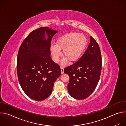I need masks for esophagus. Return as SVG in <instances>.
<instances>
[{"mask_svg":"<svg viewBox=\"0 0 126 126\" xmlns=\"http://www.w3.org/2000/svg\"><path fill=\"white\" fill-rule=\"evenodd\" d=\"M60 69H61V74H63V73H64V68H62V67H61Z\"/></svg>","mask_w":126,"mask_h":126,"instance_id":"esophagus-1","label":"esophagus"}]
</instances>
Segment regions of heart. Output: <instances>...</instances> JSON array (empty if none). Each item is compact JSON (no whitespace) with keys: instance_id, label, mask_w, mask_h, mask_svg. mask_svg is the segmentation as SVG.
<instances>
[{"instance_id":"b5f03b06","label":"heart","mask_w":126,"mask_h":126,"mask_svg":"<svg viewBox=\"0 0 126 126\" xmlns=\"http://www.w3.org/2000/svg\"><path fill=\"white\" fill-rule=\"evenodd\" d=\"M87 39L83 34L71 32L63 35L56 41L55 45H51L50 51L52 59L55 63L58 62L61 56L60 51L65 57L62 62L65 65L67 60L70 62L77 61L80 59L86 47Z\"/></svg>"}]
</instances>
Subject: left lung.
<instances>
[{"label":"left lung","instance_id":"obj_1","mask_svg":"<svg viewBox=\"0 0 126 126\" xmlns=\"http://www.w3.org/2000/svg\"><path fill=\"white\" fill-rule=\"evenodd\" d=\"M102 69L101 53L99 45L92 37L82 56L76 63L64 69L69 76L68 91L78 100L86 99L95 89L100 79Z\"/></svg>","mask_w":126,"mask_h":126}]
</instances>
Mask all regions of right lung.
<instances>
[{"mask_svg":"<svg viewBox=\"0 0 126 126\" xmlns=\"http://www.w3.org/2000/svg\"><path fill=\"white\" fill-rule=\"evenodd\" d=\"M57 32L46 27L33 30L24 40L18 53L17 72L19 84L24 93L34 100L48 98L54 83L61 75L60 66L50 57L51 39Z\"/></svg>","mask_w":126,"mask_h":126,"instance_id":"obj_1","label":"right lung"}]
</instances>
